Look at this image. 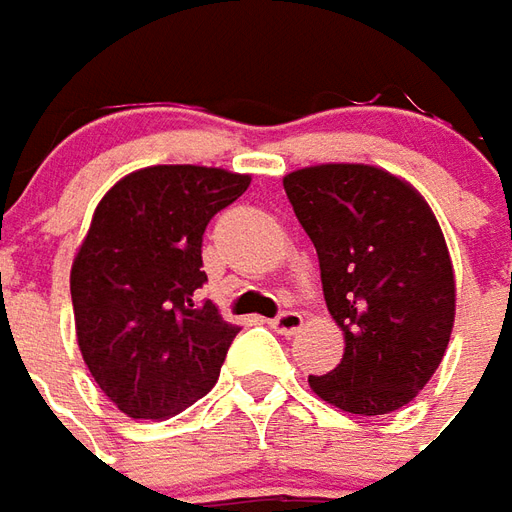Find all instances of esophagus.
Returning <instances> with one entry per match:
<instances>
[{
    "mask_svg": "<svg viewBox=\"0 0 512 512\" xmlns=\"http://www.w3.org/2000/svg\"><path fill=\"white\" fill-rule=\"evenodd\" d=\"M270 328L275 333H281V336H295L303 328V314L300 311H284L275 320H270Z\"/></svg>",
    "mask_w": 512,
    "mask_h": 512,
    "instance_id": "esophagus-1",
    "label": "esophagus"
}]
</instances>
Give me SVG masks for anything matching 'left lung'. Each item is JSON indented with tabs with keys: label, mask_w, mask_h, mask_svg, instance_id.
<instances>
[{
	"label": "left lung",
	"mask_w": 512,
	"mask_h": 512,
	"mask_svg": "<svg viewBox=\"0 0 512 512\" xmlns=\"http://www.w3.org/2000/svg\"><path fill=\"white\" fill-rule=\"evenodd\" d=\"M284 190L344 333L342 361L308 386L347 413L397 411L433 378L455 322V273L433 209L375 165L295 170Z\"/></svg>",
	"instance_id": "obj_1"
}]
</instances>
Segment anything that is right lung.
Here are the masks:
<instances>
[{"label":"right lung","mask_w":512,"mask_h":512,"mask_svg":"<svg viewBox=\"0 0 512 512\" xmlns=\"http://www.w3.org/2000/svg\"><path fill=\"white\" fill-rule=\"evenodd\" d=\"M248 184L223 168L154 165L123 176L96 206L71 267L76 342L126 416L165 419L217 383L239 328L198 300L201 242Z\"/></svg>","instance_id":"add662e5"}]
</instances>
